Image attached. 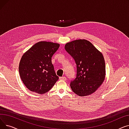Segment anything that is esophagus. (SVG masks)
Wrapping results in <instances>:
<instances>
[{
  "label": "esophagus",
  "mask_w": 129,
  "mask_h": 129,
  "mask_svg": "<svg viewBox=\"0 0 129 129\" xmlns=\"http://www.w3.org/2000/svg\"><path fill=\"white\" fill-rule=\"evenodd\" d=\"M59 79H60V80H66V78L65 76L60 77H59Z\"/></svg>",
  "instance_id": "34e87169"
}]
</instances>
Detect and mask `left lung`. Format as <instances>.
Returning <instances> with one entry per match:
<instances>
[{"label": "left lung", "instance_id": "obj_1", "mask_svg": "<svg viewBox=\"0 0 129 129\" xmlns=\"http://www.w3.org/2000/svg\"><path fill=\"white\" fill-rule=\"evenodd\" d=\"M65 49L73 57L77 66L76 77L70 84L72 90L82 97L95 92L105 79V61L103 54L85 39L67 43Z\"/></svg>", "mask_w": 129, "mask_h": 129}]
</instances>
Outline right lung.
Returning a JSON list of instances; mask_svg holds the SVG:
<instances>
[{
	"mask_svg": "<svg viewBox=\"0 0 129 129\" xmlns=\"http://www.w3.org/2000/svg\"><path fill=\"white\" fill-rule=\"evenodd\" d=\"M59 45L57 43L40 41L23 54L19 72L23 83L30 91L45 93L58 80L51 59Z\"/></svg>",
	"mask_w": 129,
	"mask_h": 129,
	"instance_id": "add662e5",
	"label": "right lung"
}]
</instances>
